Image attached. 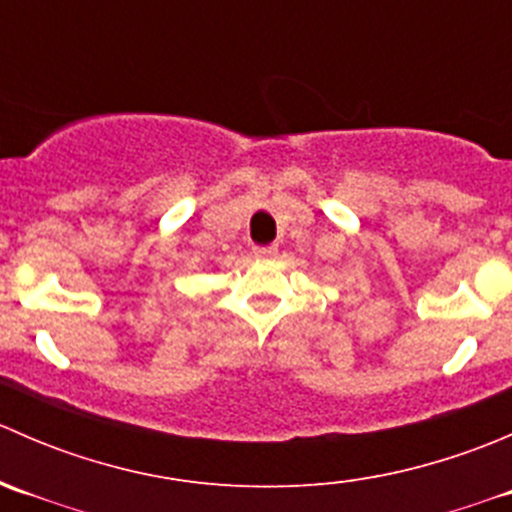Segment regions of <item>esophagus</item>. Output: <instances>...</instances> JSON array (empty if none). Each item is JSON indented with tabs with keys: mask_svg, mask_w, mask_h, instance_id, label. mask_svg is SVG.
I'll list each match as a JSON object with an SVG mask.
<instances>
[{
	"mask_svg": "<svg viewBox=\"0 0 512 512\" xmlns=\"http://www.w3.org/2000/svg\"><path fill=\"white\" fill-rule=\"evenodd\" d=\"M257 257H277V245H267V247H255Z\"/></svg>",
	"mask_w": 512,
	"mask_h": 512,
	"instance_id": "34e87169",
	"label": "esophagus"
}]
</instances>
